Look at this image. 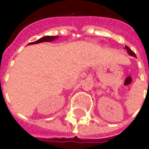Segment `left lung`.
Listing matches in <instances>:
<instances>
[{
	"instance_id": "1",
	"label": "left lung",
	"mask_w": 149,
	"mask_h": 149,
	"mask_svg": "<svg viewBox=\"0 0 149 149\" xmlns=\"http://www.w3.org/2000/svg\"><path fill=\"white\" fill-rule=\"evenodd\" d=\"M125 48H126V49H127V51H128V53H129V54H130V55H132V56H134V57H136V54H134V52L133 50H131V49H129L128 46H125Z\"/></svg>"
}]
</instances>
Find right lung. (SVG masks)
<instances>
[{
  "instance_id": "add662e5",
  "label": "right lung",
  "mask_w": 149,
  "mask_h": 149,
  "mask_svg": "<svg viewBox=\"0 0 149 149\" xmlns=\"http://www.w3.org/2000/svg\"><path fill=\"white\" fill-rule=\"evenodd\" d=\"M57 38V36H45V37L40 38V40H38L35 42H31L29 45H33V44H38V43H41V42H49V41H52Z\"/></svg>"
}]
</instances>
